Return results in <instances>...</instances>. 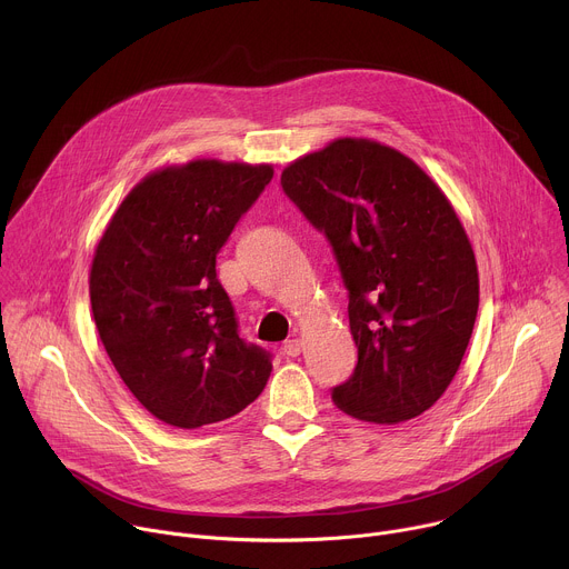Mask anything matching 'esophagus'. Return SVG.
<instances>
[{"mask_svg": "<svg viewBox=\"0 0 569 569\" xmlns=\"http://www.w3.org/2000/svg\"><path fill=\"white\" fill-rule=\"evenodd\" d=\"M281 353L288 356V358H297L301 353V340H297V338L286 340L283 347H281Z\"/></svg>", "mask_w": 569, "mask_h": 569, "instance_id": "esophagus-1", "label": "esophagus"}]
</instances>
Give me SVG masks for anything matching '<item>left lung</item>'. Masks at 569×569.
Listing matches in <instances>:
<instances>
[{
  "instance_id": "8db88e82",
  "label": "left lung",
  "mask_w": 569,
  "mask_h": 569,
  "mask_svg": "<svg viewBox=\"0 0 569 569\" xmlns=\"http://www.w3.org/2000/svg\"><path fill=\"white\" fill-rule=\"evenodd\" d=\"M281 187L331 240L349 290L358 365L333 402L369 423L423 415L452 382L479 306L455 207L415 159L362 137L295 159Z\"/></svg>"
}]
</instances>
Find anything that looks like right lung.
<instances>
[{
	"label": "right lung",
	"mask_w": 569,
	"mask_h": 569,
	"mask_svg": "<svg viewBox=\"0 0 569 569\" xmlns=\"http://www.w3.org/2000/svg\"><path fill=\"white\" fill-rule=\"evenodd\" d=\"M272 176V164L220 159L152 171L94 250L99 338L132 396L173 428L242 412L270 378V353L238 338L216 254Z\"/></svg>",
	"instance_id": "1"
}]
</instances>
